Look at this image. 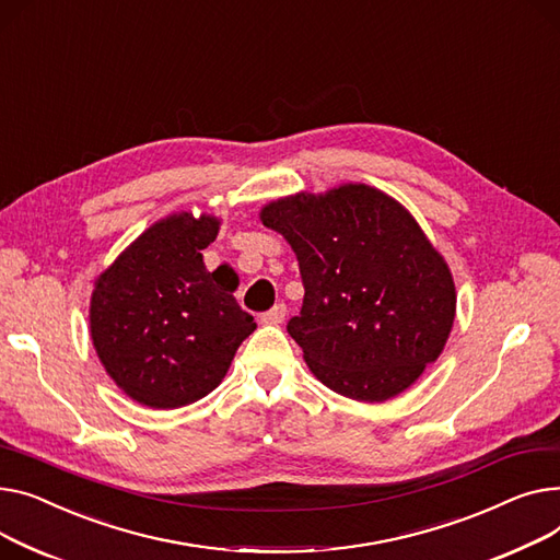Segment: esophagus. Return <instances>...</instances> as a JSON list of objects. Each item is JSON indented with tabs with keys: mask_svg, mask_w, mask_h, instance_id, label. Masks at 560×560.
Instances as JSON below:
<instances>
[{
	"mask_svg": "<svg viewBox=\"0 0 560 560\" xmlns=\"http://www.w3.org/2000/svg\"><path fill=\"white\" fill-rule=\"evenodd\" d=\"M284 314H287V307L280 303V305H276L273 310H269V312H265L261 314V323L265 325H280L282 320H284Z\"/></svg>",
	"mask_w": 560,
	"mask_h": 560,
	"instance_id": "34e87169",
	"label": "esophagus"
}]
</instances>
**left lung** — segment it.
Listing matches in <instances>:
<instances>
[{
  "label": "left lung",
  "instance_id": "obj_1",
  "mask_svg": "<svg viewBox=\"0 0 560 560\" xmlns=\"http://www.w3.org/2000/svg\"><path fill=\"white\" fill-rule=\"evenodd\" d=\"M259 221L299 259L305 299L287 332L327 388L384 402L439 359L456 289L447 261L402 203L346 183L271 201Z\"/></svg>",
  "mask_w": 560,
  "mask_h": 560
}]
</instances>
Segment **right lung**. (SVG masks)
Instances as JSON below:
<instances>
[{"mask_svg":"<svg viewBox=\"0 0 560 560\" xmlns=\"http://www.w3.org/2000/svg\"><path fill=\"white\" fill-rule=\"evenodd\" d=\"M219 225L214 214L164 217L94 282L96 357L126 396L149 409L206 398L257 327L233 295L237 276L210 273L203 265Z\"/></svg>","mask_w":560,"mask_h":560,"instance_id":"right-lung-1","label":"right lung"}]
</instances>
